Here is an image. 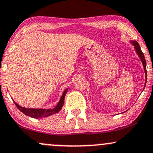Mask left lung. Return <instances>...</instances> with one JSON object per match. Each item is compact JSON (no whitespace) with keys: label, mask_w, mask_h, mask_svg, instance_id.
<instances>
[{"label":"left lung","mask_w":153,"mask_h":153,"mask_svg":"<svg viewBox=\"0 0 153 153\" xmlns=\"http://www.w3.org/2000/svg\"><path fill=\"white\" fill-rule=\"evenodd\" d=\"M130 42L132 44V45H133V46H134V50H135V51H136L137 54H138L139 57H140V59H141L142 62H143V67H144V70H145V77H146V80H145V84H146V81H147V70H146V61H145V56H144L143 52H142L141 48H140V45H139L137 42H136V41H131ZM144 89H145V88H144Z\"/></svg>","instance_id":"1"}]
</instances>
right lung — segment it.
I'll return each instance as SVG.
<instances>
[{
  "label": "right lung",
  "instance_id": "add662e5",
  "mask_svg": "<svg viewBox=\"0 0 153 153\" xmlns=\"http://www.w3.org/2000/svg\"><path fill=\"white\" fill-rule=\"evenodd\" d=\"M68 88H66L64 91L63 94L61 96L60 99H59L58 103L57 104L54 108H51V109H47V108H27L25 107H22L19 106L17 103H16L15 101H13L14 103L16 106L17 108H19L22 113H24V114L26 116H29V117H32V118L35 119H39V118H43V117H47L49 116H51L54 114L57 113L59 111L61 110L62 107L63 106L65 101V95L68 92Z\"/></svg>",
  "mask_w": 153,
  "mask_h": 153
}]
</instances>
